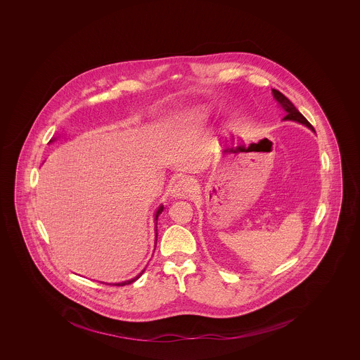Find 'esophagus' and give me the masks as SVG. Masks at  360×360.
Instances as JSON below:
<instances>
[{
    "mask_svg": "<svg viewBox=\"0 0 360 360\" xmlns=\"http://www.w3.org/2000/svg\"><path fill=\"white\" fill-rule=\"evenodd\" d=\"M194 188H195V182L188 176H184L179 181L175 182L174 187L172 190V194H173V196H178V198H187L194 191Z\"/></svg>",
    "mask_w": 360,
    "mask_h": 360,
    "instance_id": "obj_1",
    "label": "esophagus"
}]
</instances>
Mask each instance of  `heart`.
Returning a JSON list of instances; mask_svg holds the SVG:
<instances>
[{"label": "heart", "instance_id": "heart-1", "mask_svg": "<svg viewBox=\"0 0 360 360\" xmlns=\"http://www.w3.org/2000/svg\"><path fill=\"white\" fill-rule=\"evenodd\" d=\"M207 109L195 108L193 109L188 115H187V120L190 122H199V121L205 120L207 117Z\"/></svg>", "mask_w": 360, "mask_h": 360}]
</instances>
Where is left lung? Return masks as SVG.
Here are the masks:
<instances>
[{
	"instance_id": "left-lung-1",
	"label": "left lung",
	"mask_w": 360,
	"mask_h": 360,
	"mask_svg": "<svg viewBox=\"0 0 360 360\" xmlns=\"http://www.w3.org/2000/svg\"><path fill=\"white\" fill-rule=\"evenodd\" d=\"M272 92L273 98L277 100V103H278V104L283 107V110L286 112V116L283 117V120L297 121V122H300V124L306 125L309 129L314 131L313 125H311L309 121L306 120L305 117H304V115H302L298 109L295 108V105H293V103H292L289 98H286V96H283V94H281L280 91H277V89H272Z\"/></svg>"
}]
</instances>
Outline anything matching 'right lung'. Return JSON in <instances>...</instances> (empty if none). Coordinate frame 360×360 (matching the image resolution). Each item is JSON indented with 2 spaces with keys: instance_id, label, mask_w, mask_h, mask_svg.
<instances>
[{
  "instance_id": "add662e5",
  "label": "right lung",
  "mask_w": 360,
  "mask_h": 360,
  "mask_svg": "<svg viewBox=\"0 0 360 360\" xmlns=\"http://www.w3.org/2000/svg\"><path fill=\"white\" fill-rule=\"evenodd\" d=\"M162 211H164V206H160V208H158V210H157V212H155V219H154V220H157V219H158V215H160ZM155 224H157V223H155ZM155 229H157V226H155ZM155 231H157V229H155ZM155 243H157V233H155ZM143 271H145V269H143ZM143 271H142L140 274H137L134 278L128 280V281H124V283H107V285H117V286H124V285H128V283H131L133 281H136L137 278H140V277H141L142 273H143Z\"/></svg>"
}]
</instances>
